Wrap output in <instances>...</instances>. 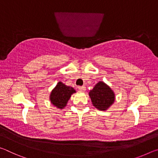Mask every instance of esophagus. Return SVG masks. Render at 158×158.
Listing matches in <instances>:
<instances>
[{"label": "esophagus", "mask_w": 158, "mask_h": 158, "mask_svg": "<svg viewBox=\"0 0 158 158\" xmlns=\"http://www.w3.org/2000/svg\"><path fill=\"white\" fill-rule=\"evenodd\" d=\"M78 89L79 90H81V91H84V90H85V87L84 86V85H82V86H79Z\"/></svg>", "instance_id": "34e87169"}]
</instances>
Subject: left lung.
Masks as SVG:
<instances>
[{"mask_svg":"<svg viewBox=\"0 0 158 158\" xmlns=\"http://www.w3.org/2000/svg\"><path fill=\"white\" fill-rule=\"evenodd\" d=\"M89 96L93 106L101 111L108 109L115 100L114 92L102 81L98 82L95 85L93 89L89 92Z\"/></svg>","mask_w":158,"mask_h":158,"instance_id":"left-lung-1","label":"left lung"}]
</instances>
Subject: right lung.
<instances>
[{
	"instance_id": "add662e5",
	"label": "right lung",
	"mask_w": 158,
	"mask_h": 158,
	"mask_svg": "<svg viewBox=\"0 0 158 158\" xmlns=\"http://www.w3.org/2000/svg\"><path fill=\"white\" fill-rule=\"evenodd\" d=\"M75 93L73 88L67 86L62 82H58L50 95V100L53 105L59 109H63L70 98L71 95Z\"/></svg>"
}]
</instances>
